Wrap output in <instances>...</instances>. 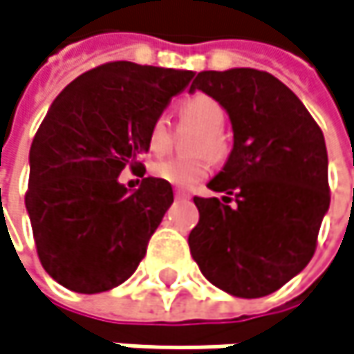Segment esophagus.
I'll list each match as a JSON object with an SVG mask.
<instances>
[{
	"instance_id": "obj_1",
	"label": "esophagus",
	"mask_w": 354,
	"mask_h": 354,
	"mask_svg": "<svg viewBox=\"0 0 354 354\" xmlns=\"http://www.w3.org/2000/svg\"><path fill=\"white\" fill-rule=\"evenodd\" d=\"M175 198L189 199V192H185V189H175Z\"/></svg>"
}]
</instances>
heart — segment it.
Listing matches in <instances>:
<instances>
[{"label": "heart", "mask_w": 354, "mask_h": 354, "mask_svg": "<svg viewBox=\"0 0 354 354\" xmlns=\"http://www.w3.org/2000/svg\"><path fill=\"white\" fill-rule=\"evenodd\" d=\"M179 115L201 128L199 134L194 140V151L196 153H209L212 156L220 158L226 155L228 142L222 132V126L226 122V111L224 108L209 95L196 93L185 97L179 104ZM149 151L153 155H162L171 147V130H169V120L167 115H156L149 126ZM212 171V160L207 155L196 156H171L162 158L151 167V173L156 179H162L171 185L177 187H192L205 179Z\"/></svg>", "instance_id": "heart-1"}]
</instances>
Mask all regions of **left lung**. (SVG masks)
I'll use <instances>...</instances> for the list:
<instances>
[{"label": "left lung", "instance_id": "8db88e82", "mask_svg": "<svg viewBox=\"0 0 354 354\" xmlns=\"http://www.w3.org/2000/svg\"><path fill=\"white\" fill-rule=\"evenodd\" d=\"M196 89L228 111L234 149L207 183L226 196L194 198L192 257L216 288L236 297L269 295L314 257L330 205L324 134L271 73L201 71L189 91ZM232 195L236 206L227 205Z\"/></svg>", "mask_w": 354, "mask_h": 354}]
</instances>
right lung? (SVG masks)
I'll return each instance as SVG.
<instances>
[{
	"instance_id": "obj_1",
	"label": "right lung",
	"mask_w": 354,
	"mask_h": 354,
	"mask_svg": "<svg viewBox=\"0 0 354 354\" xmlns=\"http://www.w3.org/2000/svg\"><path fill=\"white\" fill-rule=\"evenodd\" d=\"M194 71L113 61L68 83L30 147L26 209L44 271L71 291L124 283L173 203L171 183L145 177L128 192L118 175L149 151V126ZM140 175V177H142Z\"/></svg>"
}]
</instances>
